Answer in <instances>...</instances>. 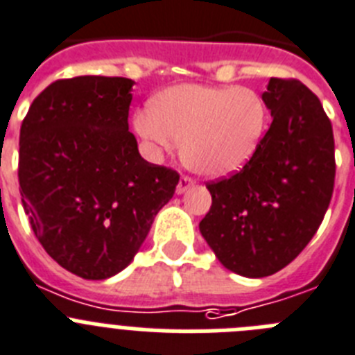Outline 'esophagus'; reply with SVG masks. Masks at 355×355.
I'll return each instance as SVG.
<instances>
[{
    "instance_id": "1",
    "label": "esophagus",
    "mask_w": 355,
    "mask_h": 355,
    "mask_svg": "<svg viewBox=\"0 0 355 355\" xmlns=\"http://www.w3.org/2000/svg\"><path fill=\"white\" fill-rule=\"evenodd\" d=\"M191 186H193V180H191L189 177H180L177 186V195H184Z\"/></svg>"
}]
</instances>
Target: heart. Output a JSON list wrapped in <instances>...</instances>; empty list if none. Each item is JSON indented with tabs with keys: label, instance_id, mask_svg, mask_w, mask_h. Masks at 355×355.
Here are the masks:
<instances>
[{
	"label": "heart",
	"instance_id": "b5f03b06",
	"mask_svg": "<svg viewBox=\"0 0 355 355\" xmlns=\"http://www.w3.org/2000/svg\"><path fill=\"white\" fill-rule=\"evenodd\" d=\"M134 128L153 155L171 153L182 139V159L193 171L223 178L257 153L268 128V107L250 87L175 85L135 114Z\"/></svg>",
	"mask_w": 355,
	"mask_h": 355
}]
</instances>
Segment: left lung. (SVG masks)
<instances>
[{"label":"left lung","instance_id":"1","mask_svg":"<svg viewBox=\"0 0 355 355\" xmlns=\"http://www.w3.org/2000/svg\"><path fill=\"white\" fill-rule=\"evenodd\" d=\"M270 128L254 159L207 184L200 232L218 261L261 279L288 266L318 230L334 189V135L322 103L298 80L270 78Z\"/></svg>","mask_w":355,"mask_h":355}]
</instances>
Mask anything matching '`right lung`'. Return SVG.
I'll list each match as a JSON object with an SVG mask.
<instances>
[{
  "label": "right lung",
  "mask_w": 355,
  "mask_h": 355,
  "mask_svg": "<svg viewBox=\"0 0 355 355\" xmlns=\"http://www.w3.org/2000/svg\"><path fill=\"white\" fill-rule=\"evenodd\" d=\"M134 80H57L30 105L19 135V191L35 237L89 280L132 263L178 173L148 162L128 132Z\"/></svg>",
  "instance_id": "add662e5"
}]
</instances>
